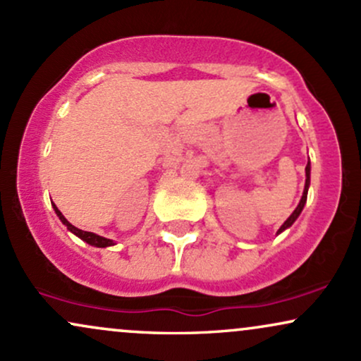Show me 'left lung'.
Wrapping results in <instances>:
<instances>
[{"label": "left lung", "instance_id": "8db88e82", "mask_svg": "<svg viewBox=\"0 0 361 361\" xmlns=\"http://www.w3.org/2000/svg\"><path fill=\"white\" fill-rule=\"evenodd\" d=\"M309 185H310V163H307V166H305V186H304V195H302V198H300L299 205H297V209L293 210L292 215H290V217L287 219V221L283 222V226L280 227V229H279V233H276V234L283 233L285 229H288V227L292 226V224L297 221V217H299V215H300L302 209H304L305 202H307V190H309Z\"/></svg>", "mask_w": 361, "mask_h": 361}]
</instances>
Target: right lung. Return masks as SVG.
<instances>
[{
  "label": "right lung",
  "mask_w": 361,
  "mask_h": 361,
  "mask_svg": "<svg viewBox=\"0 0 361 361\" xmlns=\"http://www.w3.org/2000/svg\"><path fill=\"white\" fill-rule=\"evenodd\" d=\"M54 210H56L57 217L61 219V222L64 224V226L68 227V229L71 231L73 234H76L78 238L82 239V241H85V243H88V244H91V246H97V247H106V246H111V244H114V241H111V239L102 238V235H98V234L88 233V231H81V229H78V227H74L71 222H68V219H66L64 215L61 214V210L57 209L56 205H54Z\"/></svg>",
  "instance_id": "obj_1"
}]
</instances>
